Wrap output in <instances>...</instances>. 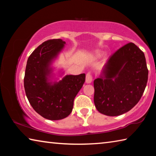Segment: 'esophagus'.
Wrapping results in <instances>:
<instances>
[{"label": "esophagus", "instance_id": "1", "mask_svg": "<svg viewBox=\"0 0 156 156\" xmlns=\"http://www.w3.org/2000/svg\"><path fill=\"white\" fill-rule=\"evenodd\" d=\"M92 82V75L90 72H88L86 75V83H91Z\"/></svg>", "mask_w": 156, "mask_h": 156}]
</instances>
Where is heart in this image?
Segmentation results:
<instances>
[{
    "instance_id": "b5f03b06",
    "label": "heart",
    "mask_w": 156,
    "mask_h": 156,
    "mask_svg": "<svg viewBox=\"0 0 156 156\" xmlns=\"http://www.w3.org/2000/svg\"><path fill=\"white\" fill-rule=\"evenodd\" d=\"M96 54H97V56H101V54H100V52H97V53H96Z\"/></svg>"
}]
</instances>
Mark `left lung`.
<instances>
[{"label": "left lung", "instance_id": "left-lung-1", "mask_svg": "<svg viewBox=\"0 0 156 156\" xmlns=\"http://www.w3.org/2000/svg\"><path fill=\"white\" fill-rule=\"evenodd\" d=\"M148 80L143 51L127 43L111 56L100 78L94 81V104L100 113L117 116L138 103Z\"/></svg>", "mask_w": 156, "mask_h": 156}]
</instances>
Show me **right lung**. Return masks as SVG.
Returning <instances> with one entry per match:
<instances>
[{
	"mask_svg": "<svg viewBox=\"0 0 156 156\" xmlns=\"http://www.w3.org/2000/svg\"><path fill=\"white\" fill-rule=\"evenodd\" d=\"M65 42L48 40L29 57L24 78L25 94L31 107L46 119L58 120L72 112L73 100L85 81V74L67 75L58 83L48 82L52 60L61 51Z\"/></svg>",
	"mask_w": 156,
	"mask_h": 156,
	"instance_id": "right-lung-1",
	"label": "right lung"
}]
</instances>
